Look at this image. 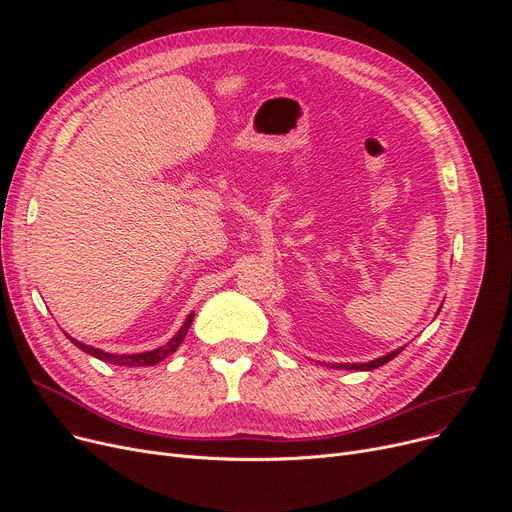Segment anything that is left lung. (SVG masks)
<instances>
[{
	"instance_id": "obj_1",
	"label": "left lung",
	"mask_w": 512,
	"mask_h": 512,
	"mask_svg": "<svg viewBox=\"0 0 512 512\" xmlns=\"http://www.w3.org/2000/svg\"><path fill=\"white\" fill-rule=\"evenodd\" d=\"M402 348L405 346H400V348H396V351H392V353H388V355H384V357H380V359H373V361H369V363H332V365H328V367H334V369H357V371H369V369H378V367H382L384 363H388V361H392Z\"/></svg>"
}]
</instances>
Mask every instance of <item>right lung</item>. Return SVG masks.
<instances>
[{
    "label": "right lung",
    "instance_id": "obj_1",
    "mask_svg": "<svg viewBox=\"0 0 512 512\" xmlns=\"http://www.w3.org/2000/svg\"><path fill=\"white\" fill-rule=\"evenodd\" d=\"M193 317H195V313L188 315L186 321L182 324V328L176 332V336L170 338L164 346L155 348V351L137 353V355H112V353L99 351V348H93V346H89V344L78 342V340H74V338H70V336H68V338L80 348V351H85V353H89L91 357L101 359V361H105V363H114V365H122V367H147V365H155V363H159V361H164L168 355L176 353V348L180 346V342L184 340L188 328H191V324H193Z\"/></svg>",
    "mask_w": 512,
    "mask_h": 512
}]
</instances>
